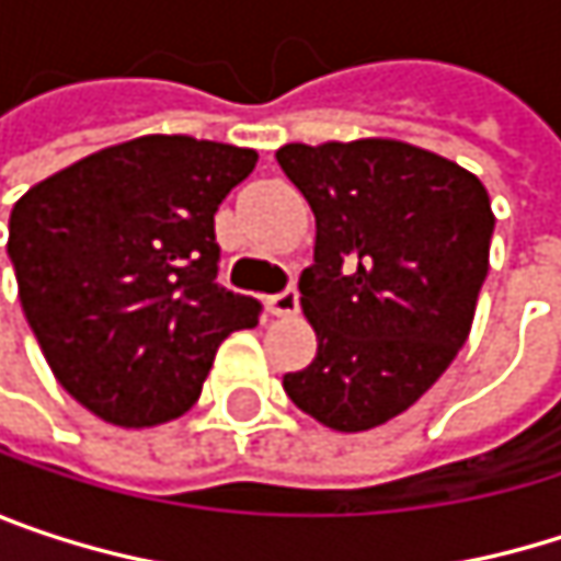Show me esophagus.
Segmentation results:
<instances>
[{"label":"esophagus","mask_w":561,"mask_h":561,"mask_svg":"<svg viewBox=\"0 0 561 561\" xmlns=\"http://www.w3.org/2000/svg\"><path fill=\"white\" fill-rule=\"evenodd\" d=\"M266 308H270L276 318H291V314L298 311V288L288 285V288H282L276 295H270V298H266Z\"/></svg>","instance_id":"34e87169"}]
</instances>
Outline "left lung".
Wrapping results in <instances>:
<instances>
[{
    "label": "left lung",
    "mask_w": 561,
    "mask_h": 561,
    "mask_svg": "<svg viewBox=\"0 0 561 561\" xmlns=\"http://www.w3.org/2000/svg\"><path fill=\"white\" fill-rule=\"evenodd\" d=\"M276 162L314 214L301 311L318 334L288 399L334 432L405 412L468 341L494 214L461 165L396 139L282 146Z\"/></svg>",
    "instance_id": "1"
}]
</instances>
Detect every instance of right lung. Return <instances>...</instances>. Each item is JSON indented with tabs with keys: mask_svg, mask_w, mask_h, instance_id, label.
<instances>
[{
	"mask_svg": "<svg viewBox=\"0 0 561 561\" xmlns=\"http://www.w3.org/2000/svg\"><path fill=\"white\" fill-rule=\"evenodd\" d=\"M253 149L139 136L19 197L9 260L42 354L80 405L123 428L184 415L220 341L260 301L217 285L214 214Z\"/></svg>",
	"mask_w": 561,
	"mask_h": 561,
	"instance_id": "obj_1",
	"label": "right lung"
}]
</instances>
